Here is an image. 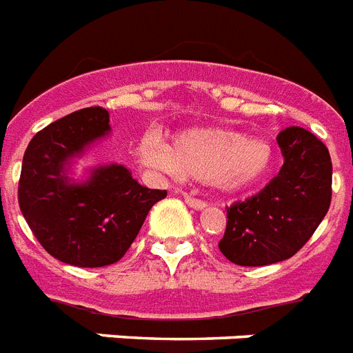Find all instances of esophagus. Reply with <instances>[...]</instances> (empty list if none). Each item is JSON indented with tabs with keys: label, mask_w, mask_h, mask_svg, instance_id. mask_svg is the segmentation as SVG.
I'll list each match as a JSON object with an SVG mask.
<instances>
[{
	"label": "esophagus",
	"mask_w": 353,
	"mask_h": 353,
	"mask_svg": "<svg viewBox=\"0 0 353 353\" xmlns=\"http://www.w3.org/2000/svg\"><path fill=\"white\" fill-rule=\"evenodd\" d=\"M183 200H185V203H188L189 207H192V209H196V210H201L207 207L205 200H200V198L192 196V194H183Z\"/></svg>",
	"instance_id": "obj_1"
}]
</instances>
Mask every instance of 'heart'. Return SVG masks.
Segmentation results:
<instances>
[{
  "mask_svg": "<svg viewBox=\"0 0 353 353\" xmlns=\"http://www.w3.org/2000/svg\"><path fill=\"white\" fill-rule=\"evenodd\" d=\"M139 157L157 170L182 179L210 180L223 189L250 188L273 165V150L266 141L216 126L180 132L171 148L161 135L150 134L141 139Z\"/></svg>",
  "mask_w": 353,
  "mask_h": 353,
  "instance_id": "obj_1",
  "label": "heart"
}]
</instances>
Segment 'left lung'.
I'll use <instances>...</instances> for the list:
<instances>
[{"mask_svg": "<svg viewBox=\"0 0 353 353\" xmlns=\"http://www.w3.org/2000/svg\"><path fill=\"white\" fill-rule=\"evenodd\" d=\"M284 165L263 191L227 207L221 254L237 266L293 257L311 239L332 200V161L314 134L289 126L276 137Z\"/></svg>", "mask_w": 353, "mask_h": 353, "instance_id": "obj_1", "label": "left lung"}]
</instances>
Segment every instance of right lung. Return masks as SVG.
Listing matches in <instances>:
<instances>
[{
    "mask_svg": "<svg viewBox=\"0 0 353 353\" xmlns=\"http://www.w3.org/2000/svg\"><path fill=\"white\" fill-rule=\"evenodd\" d=\"M108 110L87 107L33 135L23 157L19 209L51 257L80 268L117 263L148 212L168 192L143 188L125 165H101L83 183H69L65 164L108 134Z\"/></svg>",
    "mask_w": 353,
    "mask_h": 353,
    "instance_id": "right-lung-1",
    "label": "right lung"
}]
</instances>
